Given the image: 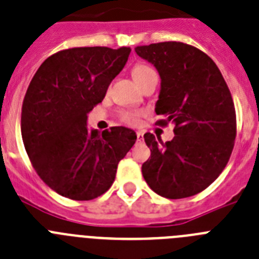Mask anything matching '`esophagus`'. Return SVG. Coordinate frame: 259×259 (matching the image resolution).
<instances>
[{
  "label": "esophagus",
  "instance_id": "obj_1",
  "mask_svg": "<svg viewBox=\"0 0 259 259\" xmlns=\"http://www.w3.org/2000/svg\"><path fill=\"white\" fill-rule=\"evenodd\" d=\"M136 136H138V141H143V140H144V134H143V132H141V131L136 132Z\"/></svg>",
  "mask_w": 259,
  "mask_h": 259
}]
</instances>
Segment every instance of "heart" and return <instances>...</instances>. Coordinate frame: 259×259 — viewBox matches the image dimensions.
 Returning <instances> with one entry per match:
<instances>
[{
  "instance_id": "1",
  "label": "heart",
  "mask_w": 259,
  "mask_h": 259,
  "mask_svg": "<svg viewBox=\"0 0 259 259\" xmlns=\"http://www.w3.org/2000/svg\"><path fill=\"white\" fill-rule=\"evenodd\" d=\"M157 74L156 70L153 68H151L147 64H136V65L132 68V76L136 79V82L139 85H143V83L147 81L149 77ZM141 112L140 111H135V110H123V111L119 112V120L121 123L128 125H138L139 121H140L141 118Z\"/></svg>"
}]
</instances>
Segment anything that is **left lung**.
<instances>
[{
    "label": "left lung",
    "mask_w": 259,
    "mask_h": 259,
    "mask_svg": "<svg viewBox=\"0 0 259 259\" xmlns=\"http://www.w3.org/2000/svg\"><path fill=\"white\" fill-rule=\"evenodd\" d=\"M156 66L161 92L157 125L174 123V139L162 143L145 134L151 157L141 171L154 193L167 199L189 198L205 190L229 161L237 134L235 103L211 57L182 41L135 48Z\"/></svg>",
    "instance_id": "obj_1"
}]
</instances>
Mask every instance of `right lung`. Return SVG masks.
Masks as SVG:
<instances>
[{"label": "right lung", "instance_id": "add662e5", "mask_svg": "<svg viewBox=\"0 0 259 259\" xmlns=\"http://www.w3.org/2000/svg\"><path fill=\"white\" fill-rule=\"evenodd\" d=\"M131 48L74 47L44 61L22 105L21 132L37 176L57 194L92 200L115 180L119 161L136 141L125 127L99 134L86 125L88 112L102 102L124 68Z\"/></svg>", "mask_w": 259, "mask_h": 259}]
</instances>
